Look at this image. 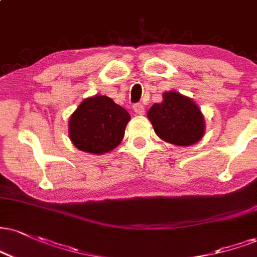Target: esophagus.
I'll return each instance as SVG.
<instances>
[{"label":"esophagus","instance_id":"obj_1","mask_svg":"<svg viewBox=\"0 0 257 257\" xmlns=\"http://www.w3.org/2000/svg\"><path fill=\"white\" fill-rule=\"evenodd\" d=\"M133 109H134V112L138 113V115H144L145 107H144V105H142L141 103H138V104L133 105Z\"/></svg>","mask_w":257,"mask_h":257}]
</instances>
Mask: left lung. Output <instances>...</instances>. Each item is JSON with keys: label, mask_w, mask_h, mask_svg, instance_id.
Returning a JSON list of instances; mask_svg holds the SVG:
<instances>
[{"label": "left lung", "mask_w": 257, "mask_h": 257, "mask_svg": "<svg viewBox=\"0 0 257 257\" xmlns=\"http://www.w3.org/2000/svg\"><path fill=\"white\" fill-rule=\"evenodd\" d=\"M147 117L160 139L177 146L194 145L205 132V120L197 105L178 92L164 93L163 103L154 104Z\"/></svg>", "instance_id": "8db88e82"}]
</instances>
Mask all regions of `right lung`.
<instances>
[{
  "label": "right lung",
  "mask_w": 257,
  "mask_h": 257,
  "mask_svg": "<svg viewBox=\"0 0 257 257\" xmlns=\"http://www.w3.org/2000/svg\"><path fill=\"white\" fill-rule=\"evenodd\" d=\"M129 119L128 111L106 95L87 98L70 117V140L83 152H109L122 141Z\"/></svg>",
  "instance_id": "right-lung-1"
}]
</instances>
